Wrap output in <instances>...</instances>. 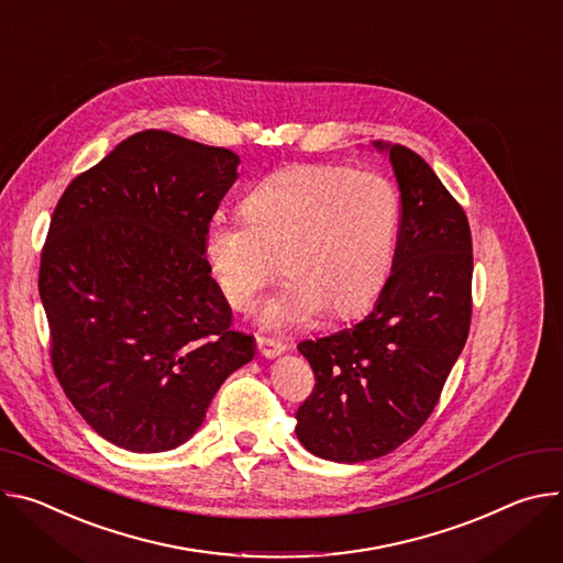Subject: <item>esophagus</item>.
I'll return each instance as SVG.
<instances>
[{"instance_id":"obj_1","label":"esophagus","mask_w":563,"mask_h":563,"mask_svg":"<svg viewBox=\"0 0 563 563\" xmlns=\"http://www.w3.org/2000/svg\"><path fill=\"white\" fill-rule=\"evenodd\" d=\"M257 349H260V353H262L264 357H277V355H282V353L286 351V344L279 342V340H275V338H264V335H260V338H257Z\"/></svg>"}]
</instances>
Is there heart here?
<instances>
[{"label": "heart", "mask_w": 563, "mask_h": 563, "mask_svg": "<svg viewBox=\"0 0 563 563\" xmlns=\"http://www.w3.org/2000/svg\"><path fill=\"white\" fill-rule=\"evenodd\" d=\"M241 214L210 219L203 253L221 295L241 310L277 277L283 255L288 277L260 313L268 329L308 324L327 308L353 318L389 277L400 203L376 172L297 163L260 180Z\"/></svg>", "instance_id": "obj_1"}]
</instances>
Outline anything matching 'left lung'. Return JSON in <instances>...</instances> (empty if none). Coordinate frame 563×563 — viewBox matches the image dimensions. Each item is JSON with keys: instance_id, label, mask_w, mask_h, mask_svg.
<instances>
[{"instance_id": "1", "label": "left lung", "mask_w": 563, "mask_h": 563, "mask_svg": "<svg viewBox=\"0 0 563 563\" xmlns=\"http://www.w3.org/2000/svg\"><path fill=\"white\" fill-rule=\"evenodd\" d=\"M400 190L391 275L351 329L299 342L316 389L297 409L299 443L320 459H380L424 424L472 320V234L463 208L411 150L383 141Z\"/></svg>"}]
</instances>
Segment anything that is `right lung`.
<instances>
[{
	"label": "right lung",
	"mask_w": 563,
	"mask_h": 563,
	"mask_svg": "<svg viewBox=\"0 0 563 563\" xmlns=\"http://www.w3.org/2000/svg\"><path fill=\"white\" fill-rule=\"evenodd\" d=\"M239 156L147 130L59 197L40 262L55 376L104 441L141 454L192 439L255 338L232 331L203 232Z\"/></svg>",
	"instance_id": "right-lung-1"
}]
</instances>
